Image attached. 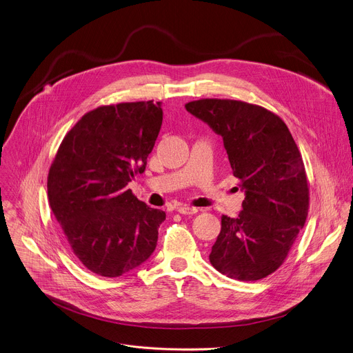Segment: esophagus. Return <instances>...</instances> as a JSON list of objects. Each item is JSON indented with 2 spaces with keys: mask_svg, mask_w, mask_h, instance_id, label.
<instances>
[{
  "mask_svg": "<svg viewBox=\"0 0 353 353\" xmlns=\"http://www.w3.org/2000/svg\"><path fill=\"white\" fill-rule=\"evenodd\" d=\"M177 211H179L180 214H183V215H194V214L198 212V208H195V207H188V205H181V207L177 208Z\"/></svg>",
  "mask_w": 353,
  "mask_h": 353,
  "instance_id": "esophagus-1",
  "label": "esophagus"
}]
</instances>
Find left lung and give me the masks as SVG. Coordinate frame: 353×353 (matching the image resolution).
Wrapping results in <instances>:
<instances>
[{
	"mask_svg": "<svg viewBox=\"0 0 353 353\" xmlns=\"http://www.w3.org/2000/svg\"><path fill=\"white\" fill-rule=\"evenodd\" d=\"M185 109L223 138L245 195L237 218L222 215L210 261L229 278L263 279L283 264L307 218L309 187L297 145L286 124L257 105L199 99Z\"/></svg>",
	"mask_w": 353,
	"mask_h": 353,
	"instance_id": "left-lung-1",
	"label": "left lung"
}]
</instances>
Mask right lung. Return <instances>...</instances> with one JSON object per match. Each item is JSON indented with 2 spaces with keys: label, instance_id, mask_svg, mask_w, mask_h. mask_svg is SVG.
Listing matches in <instances>:
<instances>
[{
  "label": "right lung",
  "instance_id": "add662e5",
  "mask_svg": "<svg viewBox=\"0 0 353 353\" xmlns=\"http://www.w3.org/2000/svg\"><path fill=\"white\" fill-rule=\"evenodd\" d=\"M162 120L154 100L100 106L68 131L50 168V208L75 257L100 276L127 274L157 248L166 214L127 185L145 172Z\"/></svg>",
  "mask_w": 353,
  "mask_h": 353
}]
</instances>
